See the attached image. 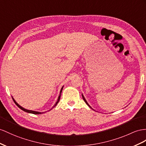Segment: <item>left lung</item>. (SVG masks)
Wrapping results in <instances>:
<instances>
[{"mask_svg":"<svg viewBox=\"0 0 146 146\" xmlns=\"http://www.w3.org/2000/svg\"><path fill=\"white\" fill-rule=\"evenodd\" d=\"M82 96H83V100H84V102H86V104H87V105H88V106H89V107H90V108H91V107H90V106H89V104H88V102H87V101H86V99H84V96H83V95H82ZM91 109H92V108H91Z\"/></svg>","mask_w":146,"mask_h":146,"instance_id":"obj_1","label":"left lung"}]
</instances>
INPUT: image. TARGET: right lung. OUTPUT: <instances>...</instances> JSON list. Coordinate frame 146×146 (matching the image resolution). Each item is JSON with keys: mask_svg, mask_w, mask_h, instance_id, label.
<instances>
[{"mask_svg": "<svg viewBox=\"0 0 146 146\" xmlns=\"http://www.w3.org/2000/svg\"><path fill=\"white\" fill-rule=\"evenodd\" d=\"M62 89H63V88L61 89V90H60V95H59V96H58V100H57V102H56V104H55L54 105V106L52 107V108H54L56 105H57V104H58V102H59V100H60V96H61V93H62ZM13 99V102H15V104H16V105L20 108V109H21L22 110H23V111H26V112H28V113H33V114H36V115H38V114H42V113H44V112H39V111H33V110H27V109H24V108H23L22 107H21L20 105H18V104L16 102V101L15 100H14V99L13 98H12Z\"/></svg>", "mask_w": 146, "mask_h": 146, "instance_id": "obj_1", "label": "right lung"}]
</instances>
